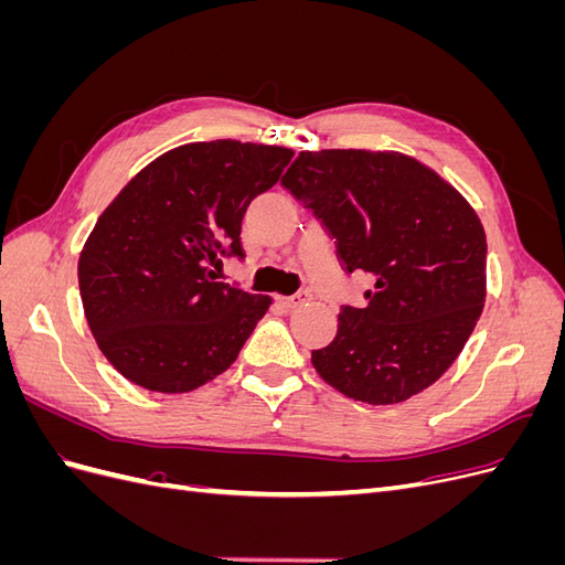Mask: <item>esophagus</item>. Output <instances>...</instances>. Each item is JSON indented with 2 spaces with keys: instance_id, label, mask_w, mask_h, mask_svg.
<instances>
[{
  "instance_id": "obj_1",
  "label": "esophagus",
  "mask_w": 565,
  "mask_h": 565,
  "mask_svg": "<svg viewBox=\"0 0 565 565\" xmlns=\"http://www.w3.org/2000/svg\"><path fill=\"white\" fill-rule=\"evenodd\" d=\"M309 299H311V292H306V289H303V292H297V295H292V297H285V299H282V306H285V309H297V306L306 303Z\"/></svg>"
}]
</instances>
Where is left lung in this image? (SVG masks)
<instances>
[{"mask_svg": "<svg viewBox=\"0 0 565 565\" xmlns=\"http://www.w3.org/2000/svg\"><path fill=\"white\" fill-rule=\"evenodd\" d=\"M282 188L311 210L347 273L374 280L365 309L341 306L311 353L320 377L370 405L407 401L446 372L486 301V233L469 202L401 152H299Z\"/></svg>", "mask_w": 565, "mask_h": 565, "instance_id": "obj_1", "label": "left lung"}]
</instances>
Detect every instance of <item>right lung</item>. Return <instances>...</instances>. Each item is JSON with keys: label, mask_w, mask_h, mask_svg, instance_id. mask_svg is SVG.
I'll use <instances>...</instances> for the list:
<instances>
[{"label": "right lung", "mask_w": 565, "mask_h": 565, "mask_svg": "<svg viewBox=\"0 0 565 565\" xmlns=\"http://www.w3.org/2000/svg\"><path fill=\"white\" fill-rule=\"evenodd\" d=\"M292 156L231 139L188 143L141 169L98 216L79 254V295L122 377L185 393L235 363L270 299L216 282V270L245 259L243 216Z\"/></svg>", "instance_id": "right-lung-1"}]
</instances>
